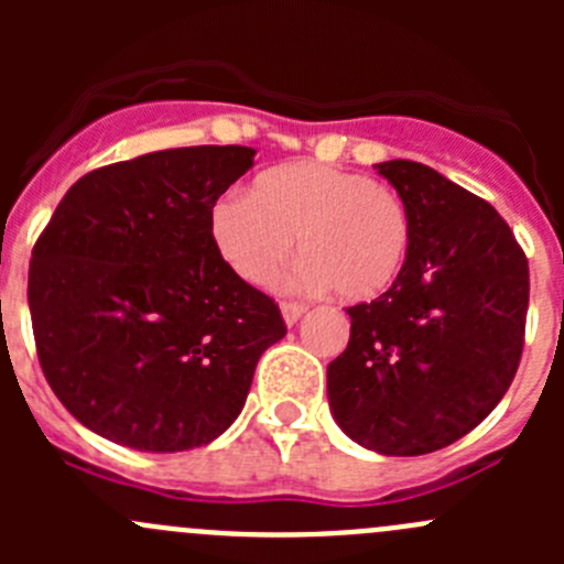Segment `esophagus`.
<instances>
[{"instance_id": "1", "label": "esophagus", "mask_w": 564, "mask_h": 564, "mask_svg": "<svg viewBox=\"0 0 564 564\" xmlns=\"http://www.w3.org/2000/svg\"><path fill=\"white\" fill-rule=\"evenodd\" d=\"M281 314H283V322L292 327V324H297V318L305 314V305L303 303H281Z\"/></svg>"}]
</instances>
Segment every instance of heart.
Returning <instances> with one entry per match:
<instances>
[{
    "mask_svg": "<svg viewBox=\"0 0 564 564\" xmlns=\"http://www.w3.org/2000/svg\"><path fill=\"white\" fill-rule=\"evenodd\" d=\"M209 237L253 286L275 281L297 237L303 259L289 275L292 286H333L346 303H368L401 278L412 253V215L371 176L297 161L261 172L248 196H220L209 209Z\"/></svg>",
    "mask_w": 564,
    "mask_h": 564,
    "instance_id": "1",
    "label": "heart"
}]
</instances>
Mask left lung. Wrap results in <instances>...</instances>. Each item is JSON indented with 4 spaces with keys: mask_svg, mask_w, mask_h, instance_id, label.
Here are the masks:
<instances>
[{
    "mask_svg": "<svg viewBox=\"0 0 564 564\" xmlns=\"http://www.w3.org/2000/svg\"><path fill=\"white\" fill-rule=\"evenodd\" d=\"M412 215L401 278L346 308L327 366L335 423L382 456L442 451L491 414L524 349L529 264L502 215L414 161L377 163Z\"/></svg>",
    "mask_w": 564,
    "mask_h": 564,
    "instance_id": "left-lung-1",
    "label": "left lung"
}]
</instances>
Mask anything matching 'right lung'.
Instances as JSON below:
<instances>
[{"label":"right lung","instance_id":"right-lung-1","mask_svg":"<svg viewBox=\"0 0 564 564\" xmlns=\"http://www.w3.org/2000/svg\"><path fill=\"white\" fill-rule=\"evenodd\" d=\"M250 147H180L84 174L37 237L30 314L45 379L95 434L144 453L202 447L246 406L275 300L209 237Z\"/></svg>","mask_w":564,"mask_h":564}]
</instances>
